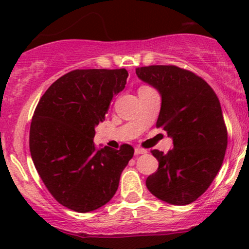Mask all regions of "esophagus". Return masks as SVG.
Wrapping results in <instances>:
<instances>
[{"label": "esophagus", "mask_w": 249, "mask_h": 249, "mask_svg": "<svg viewBox=\"0 0 249 249\" xmlns=\"http://www.w3.org/2000/svg\"><path fill=\"white\" fill-rule=\"evenodd\" d=\"M147 151L146 150H144V148H142V147H136L134 148V154H136V156H139V154H144V153H146Z\"/></svg>", "instance_id": "obj_1"}]
</instances>
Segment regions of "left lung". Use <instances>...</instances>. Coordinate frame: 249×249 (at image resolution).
<instances>
[{
	"mask_svg": "<svg viewBox=\"0 0 249 249\" xmlns=\"http://www.w3.org/2000/svg\"><path fill=\"white\" fill-rule=\"evenodd\" d=\"M136 73L160 93L156 125L173 139L167 153L151 151L159 167L146 187L171 205L191 204L210 187L225 158L227 128L218 97L201 77L176 65L137 68Z\"/></svg>",
	"mask_w": 249,
	"mask_h": 249,
	"instance_id": "1",
	"label": "left lung"
}]
</instances>
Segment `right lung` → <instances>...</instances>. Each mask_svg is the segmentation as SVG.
<instances>
[{"label": "right lung", "mask_w": 249, "mask_h": 249, "mask_svg": "<svg viewBox=\"0 0 249 249\" xmlns=\"http://www.w3.org/2000/svg\"><path fill=\"white\" fill-rule=\"evenodd\" d=\"M125 69L73 70L45 91L30 125L31 158L45 187L59 204L87 213L112 199L134 150L93 142L110 103L124 90Z\"/></svg>", "instance_id": "obj_1"}]
</instances>
